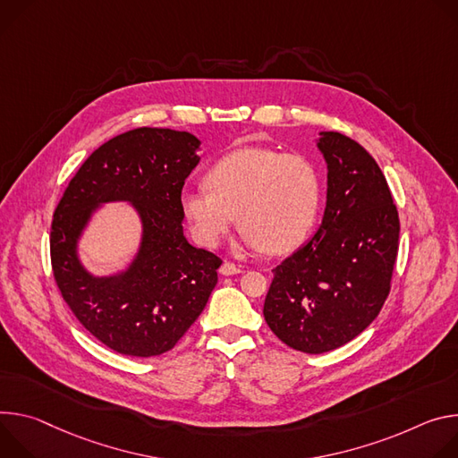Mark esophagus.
<instances>
[{
	"mask_svg": "<svg viewBox=\"0 0 458 458\" xmlns=\"http://www.w3.org/2000/svg\"><path fill=\"white\" fill-rule=\"evenodd\" d=\"M240 273H242V267L234 266L231 262H224L220 266V275H224V276H234V275H240Z\"/></svg>",
	"mask_w": 458,
	"mask_h": 458,
	"instance_id": "1",
	"label": "esophagus"
}]
</instances>
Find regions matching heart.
Wrapping results in <instances>:
<instances>
[{
    "mask_svg": "<svg viewBox=\"0 0 458 458\" xmlns=\"http://www.w3.org/2000/svg\"><path fill=\"white\" fill-rule=\"evenodd\" d=\"M206 185L180 196L191 234L206 247H216L238 216L249 249L284 255L306 240L318 215V173L300 155L242 147L208 171Z\"/></svg>",
    "mask_w": 458,
    "mask_h": 458,
    "instance_id": "b5f03b06",
    "label": "heart"
}]
</instances>
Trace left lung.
<instances>
[{
    "label": "left lung",
    "mask_w": 458,
    "mask_h": 458,
    "mask_svg": "<svg viewBox=\"0 0 458 458\" xmlns=\"http://www.w3.org/2000/svg\"><path fill=\"white\" fill-rule=\"evenodd\" d=\"M315 141L327 165L322 224L273 269L264 303L271 331L310 354L351 342L378 317L400 233L391 191L369 152L333 131Z\"/></svg>",
    "instance_id": "obj_1"
}]
</instances>
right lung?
<instances>
[{
    "instance_id": "obj_1",
    "label": "right lung",
    "mask_w": 458,
    "mask_h": 458,
    "mask_svg": "<svg viewBox=\"0 0 458 458\" xmlns=\"http://www.w3.org/2000/svg\"><path fill=\"white\" fill-rule=\"evenodd\" d=\"M199 145L185 131L123 132L92 152L58 203L50 231L56 284L81 326L116 352L147 359L171 351L218 282L222 260L191 245L182 225L180 196ZM118 200L139 216V249L125 268L96 276L79 243L95 213Z\"/></svg>"
}]
</instances>
